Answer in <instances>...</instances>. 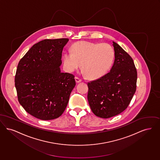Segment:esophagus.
Returning <instances> with one entry per match:
<instances>
[{"instance_id": "1", "label": "esophagus", "mask_w": 160, "mask_h": 160, "mask_svg": "<svg viewBox=\"0 0 160 160\" xmlns=\"http://www.w3.org/2000/svg\"><path fill=\"white\" fill-rule=\"evenodd\" d=\"M75 79H76V81H77V83L80 82H81V81H82V79H81L80 78H79V77H75Z\"/></svg>"}]
</instances>
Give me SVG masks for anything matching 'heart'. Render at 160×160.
<instances>
[{
  "label": "heart",
  "mask_w": 160,
  "mask_h": 160,
  "mask_svg": "<svg viewBox=\"0 0 160 160\" xmlns=\"http://www.w3.org/2000/svg\"><path fill=\"white\" fill-rule=\"evenodd\" d=\"M114 51L108 43L81 41L73 44L71 51L63 55L64 66L72 72L80 68L86 76L96 79L103 76L110 68L113 60Z\"/></svg>",
  "instance_id": "obj_1"
}]
</instances>
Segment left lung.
<instances>
[{"mask_svg":"<svg viewBox=\"0 0 160 160\" xmlns=\"http://www.w3.org/2000/svg\"><path fill=\"white\" fill-rule=\"evenodd\" d=\"M115 60L110 72L88 82V101L92 112L109 118L125 110L136 90L138 73L132 58L112 42Z\"/></svg>","mask_w":160,"mask_h":160,"instance_id":"obj_1","label":"left lung"}]
</instances>
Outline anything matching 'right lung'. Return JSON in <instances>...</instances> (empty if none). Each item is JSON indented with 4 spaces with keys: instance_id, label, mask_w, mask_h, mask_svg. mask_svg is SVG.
<instances>
[{
    "instance_id": "right-lung-1",
    "label": "right lung",
    "mask_w": 160,
    "mask_h": 160,
    "mask_svg": "<svg viewBox=\"0 0 160 160\" xmlns=\"http://www.w3.org/2000/svg\"><path fill=\"white\" fill-rule=\"evenodd\" d=\"M68 41L62 38L38 42L18 64L15 77L18 100L35 118H58L69 102L76 85L75 76L60 69L63 47Z\"/></svg>"
}]
</instances>
